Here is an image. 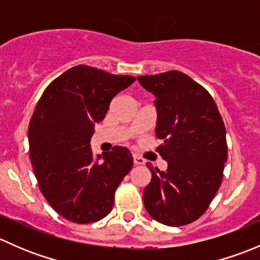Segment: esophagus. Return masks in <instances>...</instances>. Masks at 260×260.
<instances>
[{"instance_id": "1", "label": "esophagus", "mask_w": 260, "mask_h": 260, "mask_svg": "<svg viewBox=\"0 0 260 260\" xmlns=\"http://www.w3.org/2000/svg\"><path fill=\"white\" fill-rule=\"evenodd\" d=\"M133 164H135V165H145L146 159L142 158V157L137 156V154H133Z\"/></svg>"}]
</instances>
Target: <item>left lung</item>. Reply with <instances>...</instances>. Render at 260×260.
Returning a JSON list of instances; mask_svg holds the SVG:
<instances>
[{
    "mask_svg": "<svg viewBox=\"0 0 260 260\" xmlns=\"http://www.w3.org/2000/svg\"><path fill=\"white\" fill-rule=\"evenodd\" d=\"M154 94L156 148L167 171L153 169L143 191L148 214L169 226H182L208 210L222 181L228 159L226 132L216 103L208 90L177 70L137 77Z\"/></svg>",
    "mask_w": 260,
    "mask_h": 260,
    "instance_id": "obj_1",
    "label": "left lung"
}]
</instances>
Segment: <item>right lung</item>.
Listing matches in <instances>:
<instances>
[{
    "instance_id": "right-lung-1",
    "label": "right lung",
    "mask_w": 260,
    "mask_h": 260,
    "mask_svg": "<svg viewBox=\"0 0 260 260\" xmlns=\"http://www.w3.org/2000/svg\"><path fill=\"white\" fill-rule=\"evenodd\" d=\"M136 80L78 65L52 80L28 125L30 159L39 187L64 219L90 224L109 214L119 183L133 166L128 148L94 158L90 138L112 99Z\"/></svg>"
}]
</instances>
